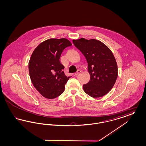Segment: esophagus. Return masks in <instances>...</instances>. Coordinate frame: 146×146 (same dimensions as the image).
Listing matches in <instances>:
<instances>
[{
    "instance_id": "esophagus-1",
    "label": "esophagus",
    "mask_w": 146,
    "mask_h": 146,
    "mask_svg": "<svg viewBox=\"0 0 146 146\" xmlns=\"http://www.w3.org/2000/svg\"><path fill=\"white\" fill-rule=\"evenodd\" d=\"M81 72H82V71H81V70H77V72H76V73H75V74H74V75H75V76H78V75H79V74H80V73H81Z\"/></svg>"
}]
</instances>
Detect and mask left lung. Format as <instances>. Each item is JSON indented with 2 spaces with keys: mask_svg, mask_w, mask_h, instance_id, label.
Segmentation results:
<instances>
[{
  "mask_svg": "<svg viewBox=\"0 0 146 146\" xmlns=\"http://www.w3.org/2000/svg\"><path fill=\"white\" fill-rule=\"evenodd\" d=\"M73 42L85 57L88 63L90 81L83 85L84 91L94 98L102 97L111 90L118 77L115 57L103 42L81 38Z\"/></svg>",
  "mask_w": 146,
  "mask_h": 146,
  "instance_id": "left-lung-1",
  "label": "left lung"
}]
</instances>
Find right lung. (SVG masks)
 Masks as SVG:
<instances>
[{
	"instance_id": "1",
	"label": "right lung",
	"mask_w": 146,
	"mask_h": 146,
	"mask_svg": "<svg viewBox=\"0 0 146 146\" xmlns=\"http://www.w3.org/2000/svg\"><path fill=\"white\" fill-rule=\"evenodd\" d=\"M72 45L66 38L49 39L40 43L32 53L28 68L35 89L44 97L53 99L64 92L67 77L60 61L63 50Z\"/></svg>"
}]
</instances>
